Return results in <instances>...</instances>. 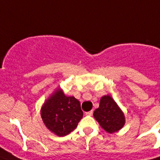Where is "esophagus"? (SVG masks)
Returning a JSON list of instances; mask_svg holds the SVG:
<instances>
[{"instance_id": "obj_1", "label": "esophagus", "mask_w": 160, "mask_h": 160, "mask_svg": "<svg viewBox=\"0 0 160 160\" xmlns=\"http://www.w3.org/2000/svg\"><path fill=\"white\" fill-rule=\"evenodd\" d=\"M93 114V111H88V112H86V115H92Z\"/></svg>"}]
</instances>
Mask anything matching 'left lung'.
<instances>
[{"label":"left lung","instance_id":"1","mask_svg":"<svg viewBox=\"0 0 160 160\" xmlns=\"http://www.w3.org/2000/svg\"><path fill=\"white\" fill-rule=\"evenodd\" d=\"M94 117L107 132L119 131L125 124V117L121 109L110 95L101 98L99 107L94 112Z\"/></svg>","mask_w":160,"mask_h":160}]
</instances>
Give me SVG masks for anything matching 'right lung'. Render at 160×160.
Masks as SVG:
<instances>
[{
	"instance_id": "1",
	"label": "right lung",
	"mask_w": 160,
	"mask_h": 160,
	"mask_svg": "<svg viewBox=\"0 0 160 160\" xmlns=\"http://www.w3.org/2000/svg\"><path fill=\"white\" fill-rule=\"evenodd\" d=\"M41 116L46 128L58 136H66L82 118L81 105L74 97H67L58 89L44 102Z\"/></svg>"
}]
</instances>
